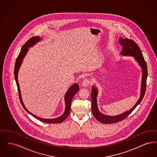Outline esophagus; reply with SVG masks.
I'll use <instances>...</instances> for the list:
<instances>
[{
  "label": "esophagus",
  "mask_w": 157,
  "mask_h": 157,
  "mask_svg": "<svg viewBox=\"0 0 157 157\" xmlns=\"http://www.w3.org/2000/svg\"><path fill=\"white\" fill-rule=\"evenodd\" d=\"M90 80L88 78H85L82 82V86L83 87H86L90 85Z\"/></svg>",
  "instance_id": "34e87169"
}]
</instances>
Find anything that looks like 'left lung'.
Listing matches in <instances>:
<instances>
[{"label":"left lung","mask_w":157,"mask_h":157,"mask_svg":"<svg viewBox=\"0 0 157 157\" xmlns=\"http://www.w3.org/2000/svg\"><path fill=\"white\" fill-rule=\"evenodd\" d=\"M119 42L120 44L123 46V49L122 50L121 55L122 56H129L134 58L135 60L137 62L138 65L141 67L142 69V81H141V95L138 101L136 102L134 106L126 112L121 113L120 115L115 116H109L107 115L103 114L99 111L98 109L97 104V98L98 95V90L97 87L95 86H92V93H91V99H92V112L94 117L97 120L105 124L116 123L117 122L124 120L131 112L134 111L137 105L140 104L141 101L144 97L145 90H146V83L147 78L148 76V70L146 62L145 61L143 57L142 52L140 48L138 45L133 41L132 40H129L128 38L123 39L120 37L119 39Z\"/></svg>","instance_id":"8db88e82"}]
</instances>
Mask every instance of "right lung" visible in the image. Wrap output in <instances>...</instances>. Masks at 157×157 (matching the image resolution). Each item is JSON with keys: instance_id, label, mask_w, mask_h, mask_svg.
<instances>
[{"instance_id": "obj_1", "label": "right lung", "mask_w": 157, "mask_h": 157, "mask_svg": "<svg viewBox=\"0 0 157 157\" xmlns=\"http://www.w3.org/2000/svg\"><path fill=\"white\" fill-rule=\"evenodd\" d=\"M42 39L39 36H35V37H32L30 38L29 40H28L25 44L23 45L22 48L21 49V52L19 54L16 60V63H15V70H14V75H15V79L16 82V85L17 86V90H18V92H19V99H20V101L22 105L23 108L25 109V111L27 112H28L31 115H32L33 117H35V118H36L37 120H39L42 122H44L45 123H48V124H58V123H61L64 120H65L67 117L69 116V113H70V111H71V103H72V101L74 97L75 96V94L78 92V90H79V85L75 83L74 84H73L67 90V92H66L65 95V111L63 112V113L60 115L59 117H57L56 118H52V119H45V118H42L40 117H37L36 115L32 113L31 112H29L27 108L25 107V105L23 104L22 101V98L21 96V92L20 90V86L19 85V82H18V73H19V71L20 67H21V65L22 63L23 60L24 59L25 56H26V53L28 52L29 48H30L31 47L33 46L36 44L38 43Z\"/></svg>"}]
</instances>
